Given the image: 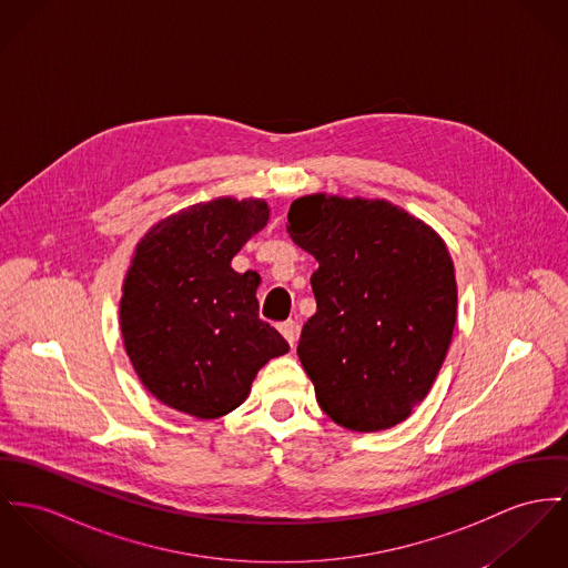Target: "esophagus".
I'll list each match as a JSON object with an SVG mask.
<instances>
[{"mask_svg":"<svg viewBox=\"0 0 568 568\" xmlns=\"http://www.w3.org/2000/svg\"><path fill=\"white\" fill-rule=\"evenodd\" d=\"M280 334L288 341L291 346H295L297 338H300V323H295V321H284V323H280Z\"/></svg>","mask_w":568,"mask_h":568,"instance_id":"34e87169","label":"esophagus"}]
</instances>
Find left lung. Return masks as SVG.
<instances>
[{"mask_svg": "<svg viewBox=\"0 0 568 568\" xmlns=\"http://www.w3.org/2000/svg\"><path fill=\"white\" fill-rule=\"evenodd\" d=\"M291 239L312 254L316 312L297 355L321 409L375 433L412 416L446 359L456 280L442 236L385 200L303 195Z\"/></svg>", "mask_w": 568, "mask_h": 568, "instance_id": "obj_1", "label": "left lung"}]
</instances>
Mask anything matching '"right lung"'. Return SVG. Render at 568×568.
Masks as SVG:
<instances>
[{
	"label": "right lung",
	"instance_id": "1",
	"mask_svg": "<svg viewBox=\"0 0 568 568\" xmlns=\"http://www.w3.org/2000/svg\"><path fill=\"white\" fill-rule=\"evenodd\" d=\"M265 200L217 197L161 220L126 271L120 329L156 400L200 419L236 409L288 342L258 316L256 271L230 263L266 226Z\"/></svg>",
	"mask_w": 568,
	"mask_h": 568
}]
</instances>
